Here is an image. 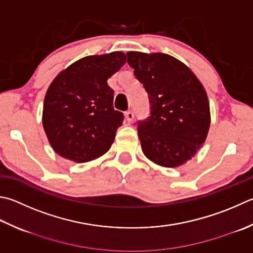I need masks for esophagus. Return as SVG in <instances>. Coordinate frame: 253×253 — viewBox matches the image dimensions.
<instances>
[{
	"instance_id": "obj_1",
	"label": "esophagus",
	"mask_w": 253,
	"mask_h": 253,
	"mask_svg": "<svg viewBox=\"0 0 253 253\" xmlns=\"http://www.w3.org/2000/svg\"><path fill=\"white\" fill-rule=\"evenodd\" d=\"M125 118L127 122H132V119H134V113L131 111H128L125 113Z\"/></svg>"
}]
</instances>
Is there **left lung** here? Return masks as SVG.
I'll list each match as a JSON object with an SVG mask.
<instances>
[{
    "label": "left lung",
    "mask_w": 253,
    "mask_h": 253,
    "mask_svg": "<svg viewBox=\"0 0 253 253\" xmlns=\"http://www.w3.org/2000/svg\"><path fill=\"white\" fill-rule=\"evenodd\" d=\"M127 57L150 102V116L137 128L142 153L162 167L181 166L208 135L206 89L189 67L170 55L128 52Z\"/></svg>",
    "instance_id": "1"
}]
</instances>
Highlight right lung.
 Returning a JSON list of instances; mask_svg holds the SVG:
<instances>
[{
  "label": "right lung",
  "instance_id": "obj_1",
  "mask_svg": "<svg viewBox=\"0 0 253 253\" xmlns=\"http://www.w3.org/2000/svg\"><path fill=\"white\" fill-rule=\"evenodd\" d=\"M126 63L123 52L83 57L50 83L43 105V127L55 153L86 163L107 153L124 115L113 106L107 80Z\"/></svg>",
  "mask_w": 253,
  "mask_h": 253
}]
</instances>
